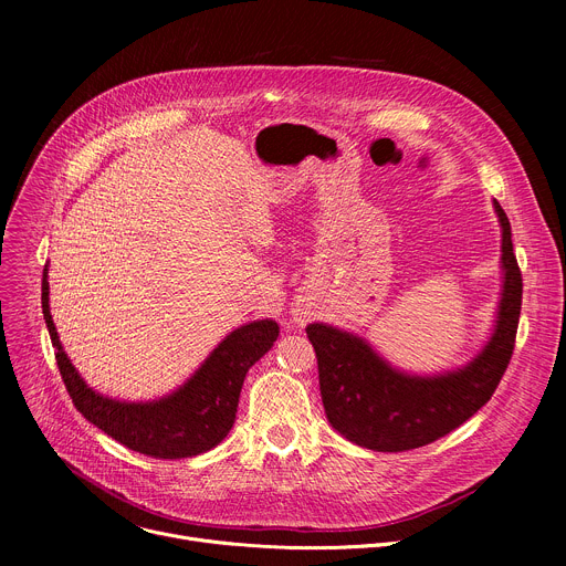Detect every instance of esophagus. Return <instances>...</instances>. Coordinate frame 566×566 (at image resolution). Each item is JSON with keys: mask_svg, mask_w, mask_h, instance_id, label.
Returning <instances> with one entry per match:
<instances>
[{"mask_svg": "<svg viewBox=\"0 0 566 566\" xmlns=\"http://www.w3.org/2000/svg\"><path fill=\"white\" fill-rule=\"evenodd\" d=\"M308 315H311V311H308V308H304V306L293 311V319H295V322H306V317H308Z\"/></svg>", "mask_w": 566, "mask_h": 566, "instance_id": "esophagus-1", "label": "esophagus"}]
</instances>
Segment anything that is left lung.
Listing matches in <instances>:
<instances>
[{"label": "left lung", "mask_w": 566, "mask_h": 566, "mask_svg": "<svg viewBox=\"0 0 566 566\" xmlns=\"http://www.w3.org/2000/svg\"><path fill=\"white\" fill-rule=\"evenodd\" d=\"M502 226V293L489 343L465 365L432 376L389 365L358 334L313 322L306 336L315 349L319 394L336 432L360 448L402 452L428 446L486 406L513 347L522 308V273L513 253L511 223L493 201Z\"/></svg>", "instance_id": "8db88e82"}]
</instances>
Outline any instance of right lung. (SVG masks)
I'll return each instance as SVG.
<instances>
[{
  "mask_svg": "<svg viewBox=\"0 0 566 566\" xmlns=\"http://www.w3.org/2000/svg\"><path fill=\"white\" fill-rule=\"evenodd\" d=\"M42 313L57 369L77 412L118 443L154 459L197 457L219 446L234 423L247 371L280 336L277 322L271 317L241 325L172 394L136 402L103 396L71 365L49 308V264L42 275Z\"/></svg>",
  "mask_w": 566,
  "mask_h": 566,
  "instance_id": "obj_1",
  "label": "right lung"
}]
</instances>
